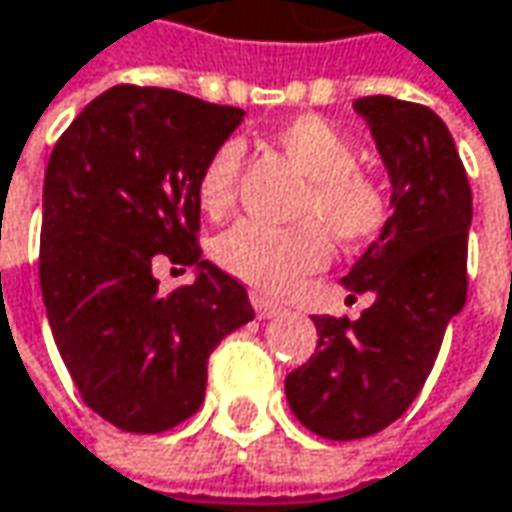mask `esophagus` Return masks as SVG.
Returning <instances> with one entry per match:
<instances>
[{"label": "esophagus", "mask_w": 512, "mask_h": 512, "mask_svg": "<svg viewBox=\"0 0 512 512\" xmlns=\"http://www.w3.org/2000/svg\"><path fill=\"white\" fill-rule=\"evenodd\" d=\"M252 307H255L257 318H275L284 313V307L281 304H275L272 298H266V295H260V292H252Z\"/></svg>", "instance_id": "esophagus-1"}]
</instances>
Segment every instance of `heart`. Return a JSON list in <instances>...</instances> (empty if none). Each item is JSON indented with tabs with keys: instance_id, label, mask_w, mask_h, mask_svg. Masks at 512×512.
Masks as SVG:
<instances>
[{
	"instance_id": "heart-1",
	"label": "heart",
	"mask_w": 512,
	"mask_h": 512,
	"mask_svg": "<svg viewBox=\"0 0 512 512\" xmlns=\"http://www.w3.org/2000/svg\"><path fill=\"white\" fill-rule=\"evenodd\" d=\"M284 153L313 179V191L304 202L307 223L266 226L243 220L217 240V260L228 275L269 295H284L307 275L327 266L330 240L327 231L342 243L371 240L388 217L385 191L374 176L356 170V144L342 127L321 115H298L278 130ZM240 182V144H220L205 162L196 199L208 217H223L237 199Z\"/></svg>"
}]
</instances>
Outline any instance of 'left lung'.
<instances>
[{
	"label": "left lung",
	"instance_id": "1",
	"mask_svg": "<svg viewBox=\"0 0 512 512\" xmlns=\"http://www.w3.org/2000/svg\"><path fill=\"white\" fill-rule=\"evenodd\" d=\"M391 182V217L342 284L371 292L356 318L313 316L316 353L286 376L292 414L327 440L391 426L432 371L443 333L466 301L472 191L455 138L429 106L359 98Z\"/></svg>",
	"mask_w": 512,
	"mask_h": 512
}]
</instances>
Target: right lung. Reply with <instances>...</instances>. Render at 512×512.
<instances>
[{
	"label": "right lung",
	"mask_w": 512,
	"mask_h": 512,
	"mask_svg": "<svg viewBox=\"0 0 512 512\" xmlns=\"http://www.w3.org/2000/svg\"><path fill=\"white\" fill-rule=\"evenodd\" d=\"M243 109L156 86H112L69 124L43 182L40 286L83 403L156 435L205 400L211 350L249 324L246 286L202 260L196 182ZM156 256L196 265L162 293Z\"/></svg>",
	"instance_id": "1"
}]
</instances>
